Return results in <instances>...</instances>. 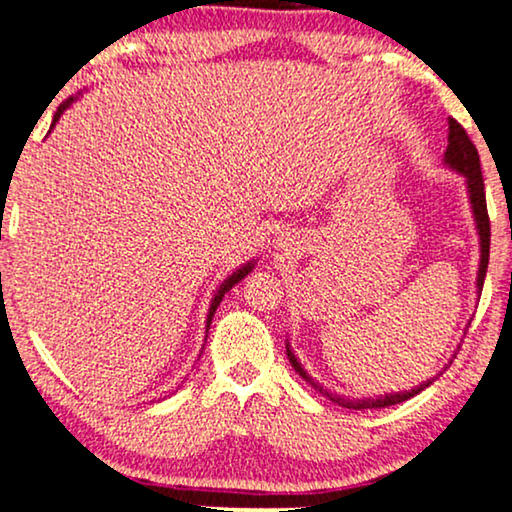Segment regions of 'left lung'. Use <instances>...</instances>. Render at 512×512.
<instances>
[{
    "label": "left lung",
    "mask_w": 512,
    "mask_h": 512,
    "mask_svg": "<svg viewBox=\"0 0 512 512\" xmlns=\"http://www.w3.org/2000/svg\"><path fill=\"white\" fill-rule=\"evenodd\" d=\"M444 160L446 165L454 167L463 174L465 179H468V193H470V203H472V212H475V222H477V229H480V243H482V257H480V274H477V290L482 293V286H484V276H487V264H489V241H491V224H489V212H487V196H484V179H482V167H480V153H477L475 144H472L468 132H465L461 122H456L454 118H449V146H446V153H444ZM288 349V359L290 364L297 373L302 375L304 380H307L309 385L314 387V390H319L321 394H326L328 399L335 401V404L345 406V409H354V411H364V409H385V406H394V404H401V401L416 397L418 392H423L425 387L432 385V380L428 383H423L416 390L411 392H401V394H385V397L380 399H345V397H338V394H331L326 392L319 383H314L312 378H309L307 373H304V368L297 364L295 354Z\"/></svg>",
    "instance_id": "obj_1"
}]
</instances>
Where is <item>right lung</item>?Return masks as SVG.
I'll list each match as a JSON object with an SVG mask.
<instances>
[{
	"label": "right lung",
	"instance_id": "add662e5",
	"mask_svg": "<svg viewBox=\"0 0 512 512\" xmlns=\"http://www.w3.org/2000/svg\"><path fill=\"white\" fill-rule=\"evenodd\" d=\"M70 103H73V99L63 101V103H61V106H58V111H56V115H54V125H56V120H58V118H61V113H63V111H66V108L70 106ZM250 269H252V262H248V264H245V267H243V269H238V271H234V276H229V278H226V281L222 283V288H219V290H217L215 300H212V304H210V314H208V328H210V321H212V316H215V309L219 307V302H222V297H224V293H229V290H231V288H234V286H236V283H238V281H241V278H243V276H248V271H250Z\"/></svg>",
	"mask_w": 512,
	"mask_h": 512
}]
</instances>
